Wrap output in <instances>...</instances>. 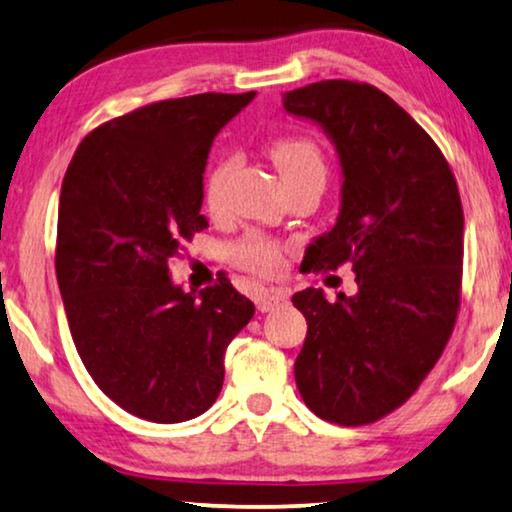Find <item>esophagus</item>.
Segmentation results:
<instances>
[{
    "label": "esophagus",
    "mask_w": 512,
    "mask_h": 512,
    "mask_svg": "<svg viewBox=\"0 0 512 512\" xmlns=\"http://www.w3.org/2000/svg\"><path fill=\"white\" fill-rule=\"evenodd\" d=\"M287 297L283 292H269V290H264V292H259L257 297H255V304H257V311H262V313H269V311H273V308H276L278 304H283Z\"/></svg>",
    "instance_id": "1"
}]
</instances>
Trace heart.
Listing matches in <instances>:
<instances>
[{"label": "heart", "instance_id": "obj_1", "mask_svg": "<svg viewBox=\"0 0 512 512\" xmlns=\"http://www.w3.org/2000/svg\"><path fill=\"white\" fill-rule=\"evenodd\" d=\"M269 155L285 185L306 176H325V160H322L320 148L315 146L311 139H304V136H280V139L271 143ZM229 171H232V162L225 160L215 164L213 171L206 178L204 197L206 206L211 208V211H220L222 204H225V187ZM229 259H232L234 264L243 266V269L262 273V276H271V273H276L280 269V264H283V253H280L276 243L266 239V236L248 234L246 239H241L229 248Z\"/></svg>", "mask_w": 512, "mask_h": 512}]
</instances>
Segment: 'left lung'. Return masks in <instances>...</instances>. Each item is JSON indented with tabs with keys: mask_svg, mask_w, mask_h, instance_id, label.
<instances>
[{
	"mask_svg": "<svg viewBox=\"0 0 512 512\" xmlns=\"http://www.w3.org/2000/svg\"><path fill=\"white\" fill-rule=\"evenodd\" d=\"M341 162V211L306 248L304 266L350 262L357 292L331 304L292 297L308 322L294 380L315 415L357 427L413 394L443 355L462 292L464 211L450 164L410 115L369 83L320 81L285 92Z\"/></svg>",
	"mask_w": 512,
	"mask_h": 512,
	"instance_id": "obj_1",
	"label": "left lung"
}]
</instances>
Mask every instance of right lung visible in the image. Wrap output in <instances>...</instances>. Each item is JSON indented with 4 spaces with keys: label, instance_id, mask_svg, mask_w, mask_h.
<instances>
[{
    "label": "right lung",
    "instance_id": "right-lung-1",
    "mask_svg": "<svg viewBox=\"0 0 512 512\" xmlns=\"http://www.w3.org/2000/svg\"><path fill=\"white\" fill-rule=\"evenodd\" d=\"M255 92L167 99L104 122L76 148L57 213V285L92 380L157 424L213 406L225 350L255 315L227 278L185 292L169 276L183 241L208 227L204 169L215 134Z\"/></svg>",
    "mask_w": 512,
    "mask_h": 512
}]
</instances>
